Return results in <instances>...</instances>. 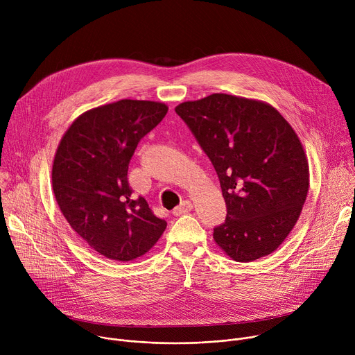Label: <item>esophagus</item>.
Instances as JSON below:
<instances>
[{
  "mask_svg": "<svg viewBox=\"0 0 355 355\" xmlns=\"http://www.w3.org/2000/svg\"><path fill=\"white\" fill-rule=\"evenodd\" d=\"M191 209H192L191 200H182V202H181V205H178V207H175V208L173 209V215L180 216V215H184V214L189 212Z\"/></svg>",
  "mask_w": 355,
  "mask_h": 355,
  "instance_id": "obj_1",
  "label": "esophagus"
}]
</instances>
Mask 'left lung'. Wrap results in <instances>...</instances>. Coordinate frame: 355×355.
<instances>
[{
    "mask_svg": "<svg viewBox=\"0 0 355 355\" xmlns=\"http://www.w3.org/2000/svg\"><path fill=\"white\" fill-rule=\"evenodd\" d=\"M209 157L227 215L214 239L248 263L271 254L293 229L309 189V166L292 126L271 105L212 94L175 108Z\"/></svg>",
    "mask_w": 355,
    "mask_h": 355,
    "instance_id": "left-lung-1",
    "label": "left lung"
}]
</instances>
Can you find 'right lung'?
I'll use <instances>...</instances> for the list:
<instances>
[{
  "label": "right lung",
  "mask_w": 355,
  "mask_h": 355,
  "mask_svg": "<svg viewBox=\"0 0 355 355\" xmlns=\"http://www.w3.org/2000/svg\"><path fill=\"white\" fill-rule=\"evenodd\" d=\"M155 101L121 99L78 116L53 163L59 208L73 230L101 256L132 261L156 244L167 222L143 196L132 198L129 162L139 141L166 116Z\"/></svg>",
  "instance_id": "add662e5"
}]
</instances>
